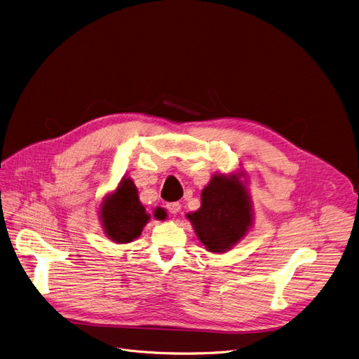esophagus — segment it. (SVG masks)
<instances>
[{
    "mask_svg": "<svg viewBox=\"0 0 359 359\" xmlns=\"http://www.w3.org/2000/svg\"><path fill=\"white\" fill-rule=\"evenodd\" d=\"M166 210H168V212H170L171 215H177L178 212H180V210H181V204L180 203H168L166 204Z\"/></svg>",
    "mask_w": 359,
    "mask_h": 359,
    "instance_id": "34e87169",
    "label": "esophagus"
}]
</instances>
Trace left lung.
Listing matches in <instances>:
<instances>
[{"instance_id":"8db88e82","label":"left lung","mask_w":359,"mask_h":359,"mask_svg":"<svg viewBox=\"0 0 359 359\" xmlns=\"http://www.w3.org/2000/svg\"><path fill=\"white\" fill-rule=\"evenodd\" d=\"M243 172L215 175L201 193V207L188 213L196 235L208 252L223 254L246 236L254 224Z\"/></svg>"}]
</instances>
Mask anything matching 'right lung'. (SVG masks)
I'll return each mask as SVG.
<instances>
[{"label": "right lung", "instance_id": "1", "mask_svg": "<svg viewBox=\"0 0 359 359\" xmlns=\"http://www.w3.org/2000/svg\"><path fill=\"white\" fill-rule=\"evenodd\" d=\"M154 216L163 219L161 210L156 208ZM151 215L142 205L137 188L132 178H123L116 191L105 196L100 208V220L107 235L116 243H129L140 236Z\"/></svg>", "mask_w": 359, "mask_h": 359}]
</instances>
